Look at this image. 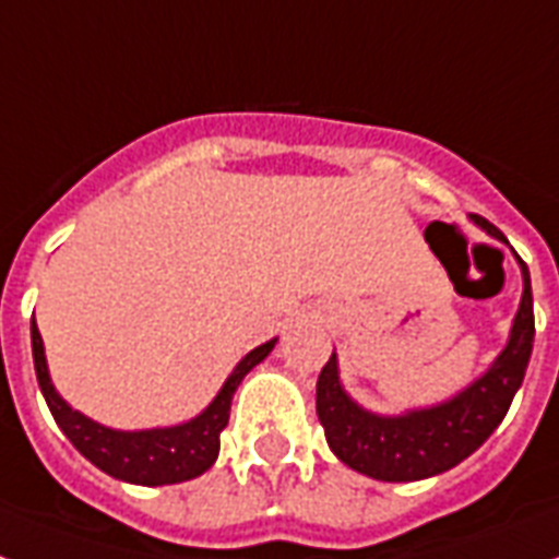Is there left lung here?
I'll return each instance as SVG.
<instances>
[{
	"label": "left lung",
	"instance_id": "obj_1",
	"mask_svg": "<svg viewBox=\"0 0 559 559\" xmlns=\"http://www.w3.org/2000/svg\"><path fill=\"white\" fill-rule=\"evenodd\" d=\"M485 233L502 238V233L485 217L471 215ZM523 301L516 312L508 347L493 361L483 379H476L460 396L428 411H413L405 416H376L353 402L338 382L335 353L319 376L316 411L324 425L326 444L344 465L382 483H413L425 476L460 465L491 437L506 419L511 399L523 384L534 347V298L531 275L523 264Z\"/></svg>",
	"mask_w": 559,
	"mask_h": 559
}]
</instances>
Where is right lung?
I'll return each mask as SVG.
<instances>
[{
	"label": "right lung",
	"instance_id": "1",
	"mask_svg": "<svg viewBox=\"0 0 559 559\" xmlns=\"http://www.w3.org/2000/svg\"><path fill=\"white\" fill-rule=\"evenodd\" d=\"M31 347H34L36 382H39L45 402L51 407L53 419L62 428V433L71 439V444L83 453L85 460L94 462L108 476L122 479V483L175 485L194 479V476H201L203 471L212 468V462L217 460V451H221V430L229 421L235 390H238L240 379L258 361H264L270 356V350L275 347V338L240 358V365L226 379L215 402L201 416H194L186 425H175V428L134 430V433L103 428V425L91 421L88 416L68 407L59 399L51 384V376H48V365H45L43 335L36 330V321L31 324Z\"/></svg>",
	"mask_w": 559,
	"mask_h": 559
}]
</instances>
